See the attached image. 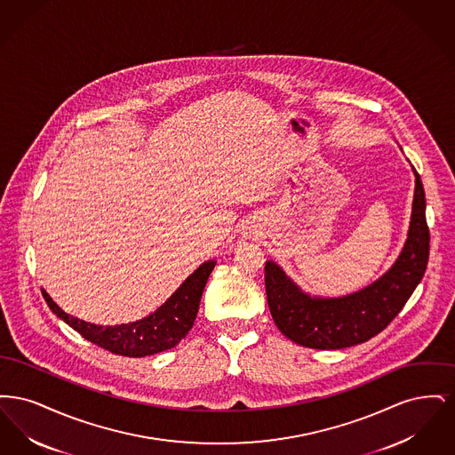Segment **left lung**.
I'll return each instance as SVG.
<instances>
[{"label": "left lung", "mask_w": 455, "mask_h": 455, "mask_svg": "<svg viewBox=\"0 0 455 455\" xmlns=\"http://www.w3.org/2000/svg\"><path fill=\"white\" fill-rule=\"evenodd\" d=\"M414 179L404 247L389 269L365 288L343 297H312L286 276L282 266L266 260L267 305L275 324L288 339L314 349L355 347L384 331L401 312L425 275L430 252L425 189L416 171Z\"/></svg>", "instance_id": "left-lung-1"}]
</instances>
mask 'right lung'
Returning a JSON list of instances; mask_svg holds the SVG:
<instances>
[{"mask_svg": "<svg viewBox=\"0 0 455 455\" xmlns=\"http://www.w3.org/2000/svg\"><path fill=\"white\" fill-rule=\"evenodd\" d=\"M215 264V259L203 262L195 273L189 275L173 291L167 299V302L160 305L150 315L130 324L97 325L85 323L78 317L66 314L65 310L49 297L45 290H43L44 300L60 319H63L66 324L80 332L90 343L108 349L114 355L143 358L171 349L177 343H180L182 338H186V334L195 324L203 290Z\"/></svg>", "mask_w": 455, "mask_h": 455, "instance_id": "obj_1", "label": "right lung"}]
</instances>
